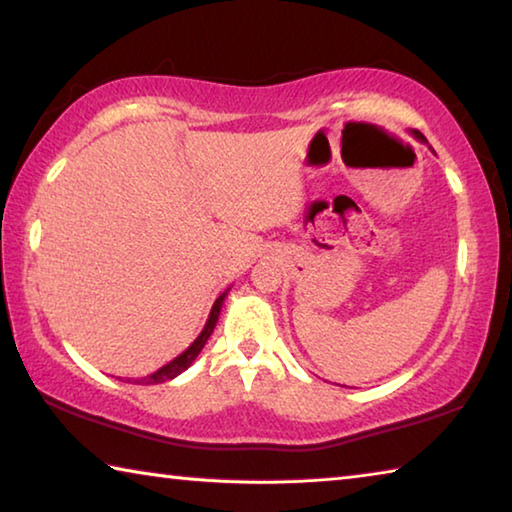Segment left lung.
<instances>
[{"instance_id": "1", "label": "left lung", "mask_w": 512, "mask_h": 512, "mask_svg": "<svg viewBox=\"0 0 512 512\" xmlns=\"http://www.w3.org/2000/svg\"><path fill=\"white\" fill-rule=\"evenodd\" d=\"M413 133V137H415V140H420V142H424V144H427V137H424L420 131H411ZM429 149H431V146H429ZM433 151V149H431Z\"/></svg>"}]
</instances>
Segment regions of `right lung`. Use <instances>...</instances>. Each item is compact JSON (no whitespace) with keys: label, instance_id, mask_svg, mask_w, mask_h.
<instances>
[{"label":"right lung","instance_id":"right-lung-1","mask_svg":"<svg viewBox=\"0 0 512 512\" xmlns=\"http://www.w3.org/2000/svg\"><path fill=\"white\" fill-rule=\"evenodd\" d=\"M228 291H230V289H228ZM228 291L221 293V296L214 300L212 311H210V318H207V323H205V327H203V332L196 336V341H194L192 345H189V348H187L183 354H178L176 359L169 361L167 366H162V368H158V370H155V372H151V375L140 377V379H126L128 384H131V381H133V384H140V386H149V384H164V381H171L173 377H178L180 372H185L189 366H192V363L196 361L198 354H201V350L205 348L207 339H210L212 332H214V327H216V320H219L221 307H223V300H225V296H228Z\"/></svg>","mask_w":512,"mask_h":512}]
</instances>
